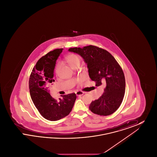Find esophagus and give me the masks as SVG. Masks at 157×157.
<instances>
[{
    "mask_svg": "<svg viewBox=\"0 0 157 157\" xmlns=\"http://www.w3.org/2000/svg\"><path fill=\"white\" fill-rule=\"evenodd\" d=\"M75 94H76V96L79 97V96H82V95H83V94L84 93H83V92H82V91H77V92H75Z\"/></svg>",
    "mask_w": 157,
    "mask_h": 157,
    "instance_id": "1",
    "label": "esophagus"
}]
</instances>
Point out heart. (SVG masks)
I'll list each match as a JSON object with an SVG mask.
<instances>
[{"label": "heart", "instance_id": "b5f03b06", "mask_svg": "<svg viewBox=\"0 0 157 157\" xmlns=\"http://www.w3.org/2000/svg\"><path fill=\"white\" fill-rule=\"evenodd\" d=\"M65 60L68 63V64L72 67H74L76 65H80V62H81L80 56L76 54H74V53H71L67 55L65 57ZM60 67V64L58 63V65H56L55 68L56 74H58L59 71Z\"/></svg>", "mask_w": 157, "mask_h": 157}]
</instances>
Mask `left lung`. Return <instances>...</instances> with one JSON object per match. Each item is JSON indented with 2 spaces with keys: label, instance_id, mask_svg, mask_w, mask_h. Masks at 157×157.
I'll return each instance as SVG.
<instances>
[{
  "label": "left lung",
  "instance_id": "1",
  "mask_svg": "<svg viewBox=\"0 0 157 157\" xmlns=\"http://www.w3.org/2000/svg\"><path fill=\"white\" fill-rule=\"evenodd\" d=\"M68 51L79 55L86 63L90 78L96 86L104 85V93L92 101L90 111L107 116L115 112L121 104L125 91V79L122 68L110 53L95 46L69 48Z\"/></svg>",
  "mask_w": 157,
  "mask_h": 157
}]
</instances>
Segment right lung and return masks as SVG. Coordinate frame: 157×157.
Segmentation results:
<instances>
[{
	"mask_svg": "<svg viewBox=\"0 0 157 157\" xmlns=\"http://www.w3.org/2000/svg\"><path fill=\"white\" fill-rule=\"evenodd\" d=\"M63 49L48 53L39 60L30 74L29 88L30 97L40 115L45 119L55 121L68 115L75 104V93L60 96L58 100L49 94L53 79L56 61Z\"/></svg>",
	"mask_w": 157,
	"mask_h": 157,
	"instance_id": "add662e5",
	"label": "right lung"
}]
</instances>
